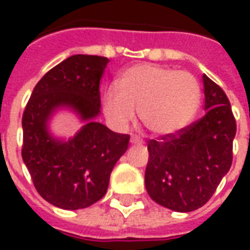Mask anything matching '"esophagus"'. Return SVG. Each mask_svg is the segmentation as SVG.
<instances>
[{
    "mask_svg": "<svg viewBox=\"0 0 250 250\" xmlns=\"http://www.w3.org/2000/svg\"><path fill=\"white\" fill-rule=\"evenodd\" d=\"M130 142H131V143H138V142H139V139H138L136 136H131Z\"/></svg>",
    "mask_w": 250,
    "mask_h": 250,
    "instance_id": "obj_1",
    "label": "esophagus"
}]
</instances>
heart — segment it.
I'll return each mask as SVG.
<instances>
[{
	"instance_id": "b5f03b06",
	"label": "heart",
	"mask_w": 250,
	"mask_h": 250,
	"mask_svg": "<svg viewBox=\"0 0 250 250\" xmlns=\"http://www.w3.org/2000/svg\"><path fill=\"white\" fill-rule=\"evenodd\" d=\"M118 87L105 89L103 109L109 122L125 128L141 111V122L152 135L168 136L185 128L197 112L201 88L186 71L154 64L125 69Z\"/></svg>"
}]
</instances>
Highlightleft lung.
Returning <instances> with one entry per match:
<instances>
[{"label": "left lung", "instance_id": "8db88e82", "mask_svg": "<svg viewBox=\"0 0 250 250\" xmlns=\"http://www.w3.org/2000/svg\"><path fill=\"white\" fill-rule=\"evenodd\" d=\"M202 80L206 114L177 134L147 143V193L174 211L188 213L204 206L233 161L237 127L229 99L206 75Z\"/></svg>", "mask_w": 250, "mask_h": 250}]
</instances>
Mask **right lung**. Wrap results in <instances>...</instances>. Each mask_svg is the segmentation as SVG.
<instances>
[{"mask_svg": "<svg viewBox=\"0 0 250 250\" xmlns=\"http://www.w3.org/2000/svg\"><path fill=\"white\" fill-rule=\"evenodd\" d=\"M108 59L73 55L36 84L22 115V161L37 193L60 209L91 206L107 193L115 163L130 135L95 120L100 114V79ZM60 106L73 109L86 125L68 142L55 140L47 120Z\"/></svg>", "mask_w": 250, "mask_h": 250, "instance_id": "right-lung-1", "label": "right lung"}]
</instances>
